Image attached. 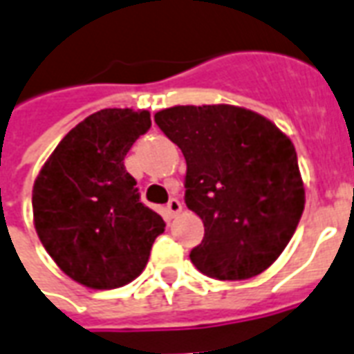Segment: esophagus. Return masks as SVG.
<instances>
[{
  "label": "esophagus",
  "mask_w": 354,
  "mask_h": 354,
  "mask_svg": "<svg viewBox=\"0 0 354 354\" xmlns=\"http://www.w3.org/2000/svg\"><path fill=\"white\" fill-rule=\"evenodd\" d=\"M167 210H169L170 216H178L182 212V203L178 199H170L169 205H167Z\"/></svg>",
  "instance_id": "esophagus-1"
}]
</instances>
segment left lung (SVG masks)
Instances as JSON below:
<instances>
[{"label":"left lung","mask_w":354,"mask_h":354,"mask_svg":"<svg viewBox=\"0 0 354 354\" xmlns=\"http://www.w3.org/2000/svg\"><path fill=\"white\" fill-rule=\"evenodd\" d=\"M155 123L185 157V205L205 223L189 258L201 273L245 281L266 271L296 231L305 187L292 140L252 109L172 106Z\"/></svg>","instance_id":"left-lung-1"}]
</instances>
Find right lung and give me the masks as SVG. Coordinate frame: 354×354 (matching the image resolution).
<instances>
[{"instance_id":"right-lung-1","label":"right lung","mask_w":354,"mask_h":354,"mask_svg":"<svg viewBox=\"0 0 354 354\" xmlns=\"http://www.w3.org/2000/svg\"><path fill=\"white\" fill-rule=\"evenodd\" d=\"M149 127L147 109H100L60 140L35 178V233L62 273L87 288L134 281L165 231L123 162Z\"/></svg>"}]
</instances>
